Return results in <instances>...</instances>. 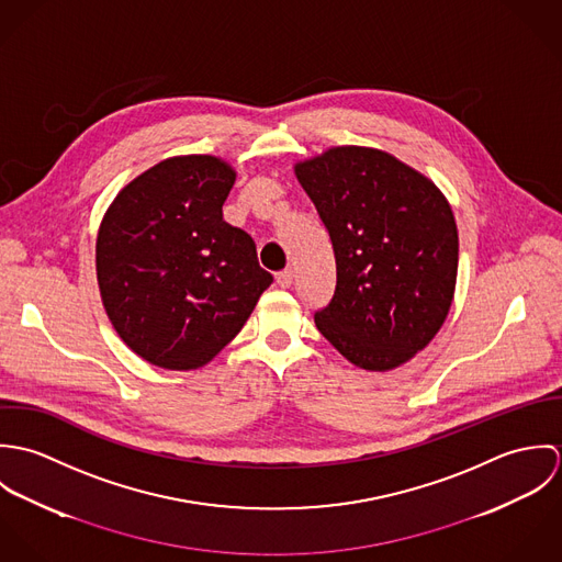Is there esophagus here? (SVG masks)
Instances as JSON below:
<instances>
[{
    "mask_svg": "<svg viewBox=\"0 0 562 562\" xmlns=\"http://www.w3.org/2000/svg\"><path fill=\"white\" fill-rule=\"evenodd\" d=\"M277 283H279L281 288H292V283H294V272H292V268L281 270V272L277 274Z\"/></svg>",
    "mask_w": 562,
    "mask_h": 562,
    "instance_id": "34e87169",
    "label": "esophagus"
}]
</instances>
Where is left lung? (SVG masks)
Masks as SVG:
<instances>
[{
    "label": "left lung",
    "mask_w": 562,
    "mask_h": 562,
    "mask_svg": "<svg viewBox=\"0 0 562 562\" xmlns=\"http://www.w3.org/2000/svg\"><path fill=\"white\" fill-rule=\"evenodd\" d=\"M294 172L335 252V294L314 316L318 330L357 368H398L430 344L454 299L459 232L448 199L372 147H330Z\"/></svg>",
    "instance_id": "1"
}]
</instances>
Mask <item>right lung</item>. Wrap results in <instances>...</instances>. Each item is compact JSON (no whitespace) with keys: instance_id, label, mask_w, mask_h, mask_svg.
<instances>
[{"instance_id":"obj_1","label":"right lung","mask_w":562,"mask_h":562,"mask_svg":"<svg viewBox=\"0 0 562 562\" xmlns=\"http://www.w3.org/2000/svg\"><path fill=\"white\" fill-rule=\"evenodd\" d=\"M234 183L229 161L175 156L132 179L103 214L94 248L101 303L151 366L210 363L272 283L252 238L223 221Z\"/></svg>"}]
</instances>
